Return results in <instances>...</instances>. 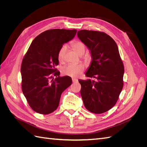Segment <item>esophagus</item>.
<instances>
[{"label": "esophagus", "instance_id": "34e87169", "mask_svg": "<svg viewBox=\"0 0 147 147\" xmlns=\"http://www.w3.org/2000/svg\"><path fill=\"white\" fill-rule=\"evenodd\" d=\"M77 81H78V79L75 78H72V82L75 83V82H77Z\"/></svg>", "mask_w": 147, "mask_h": 147}]
</instances>
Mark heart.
<instances>
[{"mask_svg": "<svg viewBox=\"0 0 147 147\" xmlns=\"http://www.w3.org/2000/svg\"><path fill=\"white\" fill-rule=\"evenodd\" d=\"M71 47L78 55H82L86 50V45L82 41L76 40L72 42ZM66 46L63 45L57 53V59L60 63H63L64 59V55L66 51ZM85 59H88L86 57ZM84 70V65L82 64H70L64 66L62 69V74L65 76L70 77H77L80 75Z\"/></svg>", "mask_w": 147, "mask_h": 147, "instance_id": "b5f03b06", "label": "heart"}]
</instances>
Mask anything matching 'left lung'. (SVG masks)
Listing matches in <instances>:
<instances>
[{
  "label": "left lung",
  "mask_w": 147,
  "mask_h": 147,
  "mask_svg": "<svg viewBox=\"0 0 147 147\" xmlns=\"http://www.w3.org/2000/svg\"><path fill=\"white\" fill-rule=\"evenodd\" d=\"M77 35L91 54L85 75L96 78L78 80L84 105L93 113L106 112L116 104L123 87L124 69L118 46L110 35L100 31L80 30Z\"/></svg>",
  "instance_id": "obj_1"
}]
</instances>
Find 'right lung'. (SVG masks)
<instances>
[{"mask_svg": "<svg viewBox=\"0 0 147 147\" xmlns=\"http://www.w3.org/2000/svg\"><path fill=\"white\" fill-rule=\"evenodd\" d=\"M76 29L47 30L35 37L24 55L21 67L22 91L35 112L50 114L58 107L61 96L71 85L72 78L59 77L57 53L72 40Z\"/></svg>", "mask_w": 147, "mask_h": 147, "instance_id": "right-lung-1", "label": "right lung"}]
</instances>
